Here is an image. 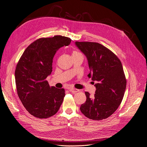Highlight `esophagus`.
<instances>
[{
	"instance_id": "obj_1",
	"label": "esophagus",
	"mask_w": 147,
	"mask_h": 147,
	"mask_svg": "<svg viewBox=\"0 0 147 147\" xmlns=\"http://www.w3.org/2000/svg\"><path fill=\"white\" fill-rule=\"evenodd\" d=\"M69 92H72L73 93H77V92H79L78 89H76V88H69Z\"/></svg>"
}]
</instances>
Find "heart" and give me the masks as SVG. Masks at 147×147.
I'll return each instance as SVG.
<instances>
[{"mask_svg":"<svg viewBox=\"0 0 147 147\" xmlns=\"http://www.w3.org/2000/svg\"><path fill=\"white\" fill-rule=\"evenodd\" d=\"M79 53H78V52H77V51H74L73 53V54H79Z\"/></svg>","mask_w":147,"mask_h":147,"instance_id":"obj_1","label":"heart"}]
</instances>
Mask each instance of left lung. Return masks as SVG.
<instances>
[{
  "label": "left lung",
  "mask_w": 147,
  "mask_h": 147,
  "mask_svg": "<svg viewBox=\"0 0 147 147\" xmlns=\"http://www.w3.org/2000/svg\"><path fill=\"white\" fill-rule=\"evenodd\" d=\"M75 44L87 59L90 69L88 77L98 82L94 84L93 97L85 92L87 99L80 110L90 119H106L115 112L124 96L126 79L121 61L111 50L98 42L76 41Z\"/></svg>",
  "instance_id": "8db88e82"
}]
</instances>
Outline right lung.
I'll return each instance as SVG.
<instances>
[{"instance_id": "1", "label": "right lung", "mask_w": 147, "mask_h": 147, "mask_svg": "<svg viewBox=\"0 0 147 147\" xmlns=\"http://www.w3.org/2000/svg\"><path fill=\"white\" fill-rule=\"evenodd\" d=\"M71 41L69 38L61 35L41 38L28 46L19 60L15 70L18 95L32 115L49 118L62 104L65 90L50 87L46 79L53 71L57 51Z\"/></svg>"}]
</instances>
